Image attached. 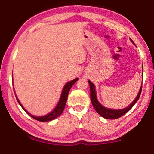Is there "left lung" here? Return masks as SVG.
<instances>
[{"label":"left lung","mask_w":154,"mask_h":154,"mask_svg":"<svg viewBox=\"0 0 154 154\" xmlns=\"http://www.w3.org/2000/svg\"><path fill=\"white\" fill-rule=\"evenodd\" d=\"M89 84L90 87V92H91V94H90V96H91V101L94 109L96 110V111L97 112L100 116L106 119H109V120H113V119L119 118L121 116H123V115L127 113V112H128L129 110H130L131 108L134 106V104L137 103V101H138L139 96L141 95V90H142V85H141L140 90H139V94H137L136 98H135L134 101H133L132 103L128 106V107L123 108V109H121V110H112V109H108V108L103 107V106L100 104L99 102L98 101L97 98H96L95 87H94V84L92 83L91 81H89Z\"/></svg>","instance_id":"1"}]
</instances>
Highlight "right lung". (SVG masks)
Returning <instances> with one entry per match:
<instances>
[{
  "label": "right lung",
  "instance_id": "obj_1",
  "mask_svg": "<svg viewBox=\"0 0 154 154\" xmlns=\"http://www.w3.org/2000/svg\"><path fill=\"white\" fill-rule=\"evenodd\" d=\"M77 80H78V78H76L75 79H73V80L69 82H67L66 85H65L64 89H63V91H62V94H61L60 101L58 102V105H57L56 108H55V109L53 110L52 112H50V113L48 115H46V116H44L42 117H36V116H32V115L29 113V112L26 111L25 109H24L23 106H22V104L20 103L19 100L17 99V98L16 97V98H17L18 103H19L20 105L21 106V107L23 108L24 111H25L28 115H29L32 118L35 119V120H38V121H41V122L50 121V120H53V119L56 118L57 117H58L60 114H62L63 110H64V108L65 107V104H66V101L67 100V96H68L69 89H71V87H72V85L76 82V81H77Z\"/></svg>",
  "mask_w": 154,
  "mask_h": 154
}]
</instances>
